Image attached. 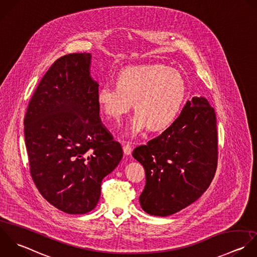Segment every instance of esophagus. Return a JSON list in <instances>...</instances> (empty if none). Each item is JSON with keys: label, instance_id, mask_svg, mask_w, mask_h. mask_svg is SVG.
I'll use <instances>...</instances> for the list:
<instances>
[{"label": "esophagus", "instance_id": "1", "mask_svg": "<svg viewBox=\"0 0 257 257\" xmlns=\"http://www.w3.org/2000/svg\"><path fill=\"white\" fill-rule=\"evenodd\" d=\"M123 151L126 155H129L131 154L132 152V146L129 142H123Z\"/></svg>", "mask_w": 257, "mask_h": 257}]
</instances>
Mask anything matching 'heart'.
<instances>
[{
  "mask_svg": "<svg viewBox=\"0 0 257 257\" xmlns=\"http://www.w3.org/2000/svg\"><path fill=\"white\" fill-rule=\"evenodd\" d=\"M116 84L99 89L98 103L110 119L118 122L133 102L137 112L131 124L134 132L146 126L152 131L170 126L180 112L186 93L182 75L160 64L126 68L117 75Z\"/></svg>",
  "mask_w": 257,
  "mask_h": 257,
  "instance_id": "heart-1",
  "label": "heart"
}]
</instances>
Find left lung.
Masks as SVG:
<instances>
[{"label": "left lung", "mask_w": 257, "mask_h": 257, "mask_svg": "<svg viewBox=\"0 0 257 257\" xmlns=\"http://www.w3.org/2000/svg\"><path fill=\"white\" fill-rule=\"evenodd\" d=\"M217 150L215 111L205 98L193 97L164 132L133 151L146 174L142 209L168 216L196 201L215 175Z\"/></svg>", "instance_id": "obj_1"}]
</instances>
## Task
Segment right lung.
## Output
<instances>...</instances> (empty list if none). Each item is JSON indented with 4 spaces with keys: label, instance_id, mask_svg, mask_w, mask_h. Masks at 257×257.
<instances>
[{
    "label": "right lung",
    "instance_id": "1",
    "mask_svg": "<svg viewBox=\"0 0 257 257\" xmlns=\"http://www.w3.org/2000/svg\"><path fill=\"white\" fill-rule=\"evenodd\" d=\"M91 54L54 62L27 108L25 141L32 179L42 196L68 214L93 210L101 183L123 157L119 142L101 122Z\"/></svg>",
    "mask_w": 257,
    "mask_h": 257
}]
</instances>
